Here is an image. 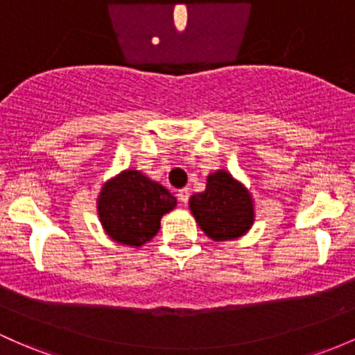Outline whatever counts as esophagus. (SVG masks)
<instances>
[{
  "mask_svg": "<svg viewBox=\"0 0 355 355\" xmlns=\"http://www.w3.org/2000/svg\"><path fill=\"white\" fill-rule=\"evenodd\" d=\"M178 200L181 201L182 205L188 203V201H189V189H188V188L179 189V191H178Z\"/></svg>",
  "mask_w": 355,
  "mask_h": 355,
  "instance_id": "34e87169",
  "label": "esophagus"
}]
</instances>
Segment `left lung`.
Instances as JSON below:
<instances>
[{
  "instance_id": "8db88e82",
  "label": "left lung",
  "mask_w": 355,
  "mask_h": 355,
  "mask_svg": "<svg viewBox=\"0 0 355 355\" xmlns=\"http://www.w3.org/2000/svg\"><path fill=\"white\" fill-rule=\"evenodd\" d=\"M189 208L201 230L216 242L237 239L254 223L249 191L227 171L209 174L207 189L189 198Z\"/></svg>"
}]
</instances>
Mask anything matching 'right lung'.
Instances as JSON below:
<instances>
[{"label": "right lung", "instance_id": "add662e5", "mask_svg": "<svg viewBox=\"0 0 355 355\" xmlns=\"http://www.w3.org/2000/svg\"><path fill=\"white\" fill-rule=\"evenodd\" d=\"M176 198L139 171H123L103 186L98 215L115 242L140 247L161 228L164 213L176 207Z\"/></svg>", "mask_w": 355, "mask_h": 355}]
</instances>
